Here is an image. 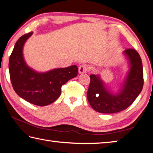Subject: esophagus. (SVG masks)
<instances>
[{
  "instance_id": "34e87169",
  "label": "esophagus",
  "mask_w": 153,
  "mask_h": 153,
  "mask_svg": "<svg viewBox=\"0 0 153 153\" xmlns=\"http://www.w3.org/2000/svg\"><path fill=\"white\" fill-rule=\"evenodd\" d=\"M79 74H83V73H86L87 71H88L89 70V68L87 65H80V66L79 67Z\"/></svg>"
}]
</instances>
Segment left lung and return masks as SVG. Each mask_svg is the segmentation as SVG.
Instances as JSON below:
<instances>
[{
	"instance_id": "obj_1",
	"label": "left lung",
	"mask_w": 153,
	"mask_h": 153,
	"mask_svg": "<svg viewBox=\"0 0 153 153\" xmlns=\"http://www.w3.org/2000/svg\"><path fill=\"white\" fill-rule=\"evenodd\" d=\"M123 54L127 61L128 70L117 92L107 87L100 75H90L87 97L92 108L99 113H115L127 109L142 91L143 70L139 53L127 49Z\"/></svg>"
}]
</instances>
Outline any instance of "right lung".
Wrapping results in <instances>:
<instances>
[{"instance_id": "add662e5", "label": "right lung", "mask_w": 153, "mask_h": 153, "mask_svg": "<svg viewBox=\"0 0 153 153\" xmlns=\"http://www.w3.org/2000/svg\"><path fill=\"white\" fill-rule=\"evenodd\" d=\"M32 34L31 32L22 36L15 44L9 59V73L18 95L36 105L46 106L59 97L62 85L76 77L78 69L74 65L38 72L29 67L24 58L23 48Z\"/></svg>"}]
</instances>
